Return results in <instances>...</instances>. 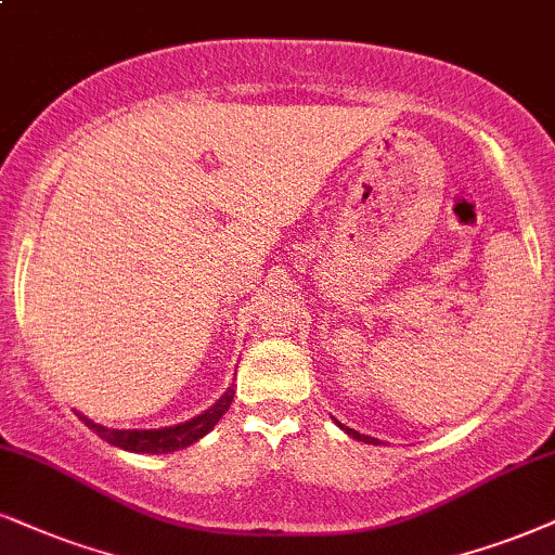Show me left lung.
Here are the masks:
<instances>
[{
	"label": "left lung",
	"mask_w": 555,
	"mask_h": 555,
	"mask_svg": "<svg viewBox=\"0 0 555 555\" xmlns=\"http://www.w3.org/2000/svg\"><path fill=\"white\" fill-rule=\"evenodd\" d=\"M339 424V427L341 429H345V433L347 435H352L354 437V440H362V442H373V444H378V440H373V437H367V435H360V433H354V429H350V427H345V424H341V422H337Z\"/></svg>",
	"instance_id": "1"
}]
</instances>
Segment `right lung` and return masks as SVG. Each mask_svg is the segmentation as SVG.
Listing matches in <instances>:
<instances>
[{
	"instance_id": "right-lung-1",
	"label": "right lung",
	"mask_w": 555,
	"mask_h": 555,
	"mask_svg": "<svg viewBox=\"0 0 555 555\" xmlns=\"http://www.w3.org/2000/svg\"><path fill=\"white\" fill-rule=\"evenodd\" d=\"M231 401H234V388H229V391L221 396V401H218L216 406H210L208 412H203L201 416H195V420L184 424H177V427H164V429H107V427H100V424H94L92 420H87V416L81 414L77 416L87 424L89 429H92V433H98L102 440L115 444V448L131 450V453L159 455V453H172V450L188 448V444L201 440L203 435H208L210 429H214V424L229 412Z\"/></svg>"
}]
</instances>
